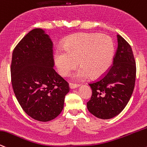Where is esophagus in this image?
Masks as SVG:
<instances>
[{
  "label": "esophagus",
  "mask_w": 147,
  "mask_h": 147,
  "mask_svg": "<svg viewBox=\"0 0 147 147\" xmlns=\"http://www.w3.org/2000/svg\"><path fill=\"white\" fill-rule=\"evenodd\" d=\"M78 87H79V84H78L69 83V87H70V89H76V88H77Z\"/></svg>",
  "instance_id": "1"
}]
</instances>
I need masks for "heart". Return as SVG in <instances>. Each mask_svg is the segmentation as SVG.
<instances>
[{"mask_svg": "<svg viewBox=\"0 0 147 147\" xmlns=\"http://www.w3.org/2000/svg\"><path fill=\"white\" fill-rule=\"evenodd\" d=\"M114 54V45L109 36L100 34H75L65 41L64 50H56L54 62L62 76H68L78 62L80 69L74 78L84 80L90 76L91 79H98L109 69Z\"/></svg>", "mask_w": 147, "mask_h": 147, "instance_id": "1", "label": "heart"}]
</instances>
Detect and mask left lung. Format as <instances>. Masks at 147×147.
<instances>
[{"label": "left lung", "instance_id": "left-lung-1", "mask_svg": "<svg viewBox=\"0 0 147 147\" xmlns=\"http://www.w3.org/2000/svg\"><path fill=\"white\" fill-rule=\"evenodd\" d=\"M117 38L113 65L101 79L89 84L92 96L87 103L88 110L104 120L116 116L125 109L135 86L136 65L132 49L121 36Z\"/></svg>", "mask_w": 147, "mask_h": 147}]
</instances>
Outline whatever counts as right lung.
<instances>
[{
  "label": "right lung",
  "instance_id": "1",
  "mask_svg": "<svg viewBox=\"0 0 147 147\" xmlns=\"http://www.w3.org/2000/svg\"><path fill=\"white\" fill-rule=\"evenodd\" d=\"M53 43L42 29H34L12 53L11 84L24 111L34 120L48 122L64 107L69 83L53 69Z\"/></svg>",
  "mask_w": 147,
  "mask_h": 147
}]
</instances>
